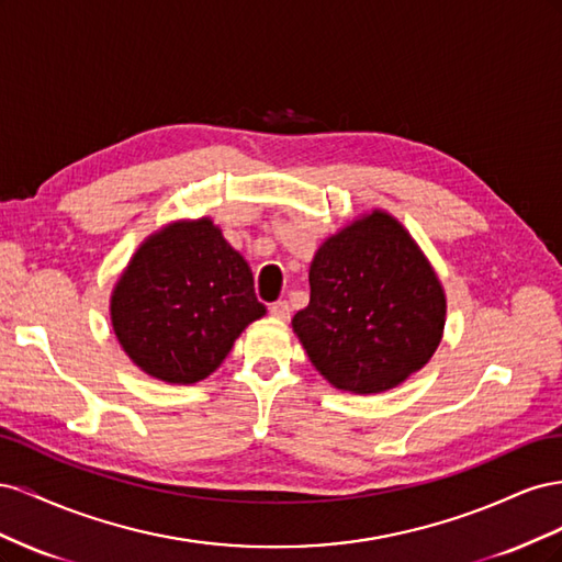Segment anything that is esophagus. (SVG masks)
<instances>
[{"label":"esophagus","mask_w":562,"mask_h":562,"mask_svg":"<svg viewBox=\"0 0 562 562\" xmlns=\"http://www.w3.org/2000/svg\"><path fill=\"white\" fill-rule=\"evenodd\" d=\"M269 314L274 316V318H281V321H285L288 316H291V304H288L285 300H277V302H271V304H269Z\"/></svg>","instance_id":"34e87169"}]
</instances>
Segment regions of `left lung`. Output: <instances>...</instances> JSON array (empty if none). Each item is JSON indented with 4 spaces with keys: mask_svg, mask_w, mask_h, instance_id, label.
Instances as JSON below:
<instances>
[{
    "mask_svg": "<svg viewBox=\"0 0 562 562\" xmlns=\"http://www.w3.org/2000/svg\"><path fill=\"white\" fill-rule=\"evenodd\" d=\"M310 304L293 328L330 384L378 394L431 359L446 297L431 265L394 217L370 213L318 248Z\"/></svg>",
    "mask_w": 562,
    "mask_h": 562,
    "instance_id": "obj_1",
    "label": "left lung"
}]
</instances>
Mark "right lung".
I'll return each mask as SVG.
<instances>
[{
  "instance_id": "add662e5",
  "label": "right lung",
  "mask_w": 562,
  "mask_h": 562,
  "mask_svg": "<svg viewBox=\"0 0 562 562\" xmlns=\"http://www.w3.org/2000/svg\"><path fill=\"white\" fill-rule=\"evenodd\" d=\"M262 314L248 262L206 217L149 236L112 295L124 351L147 375L171 384L209 378Z\"/></svg>"
}]
</instances>
